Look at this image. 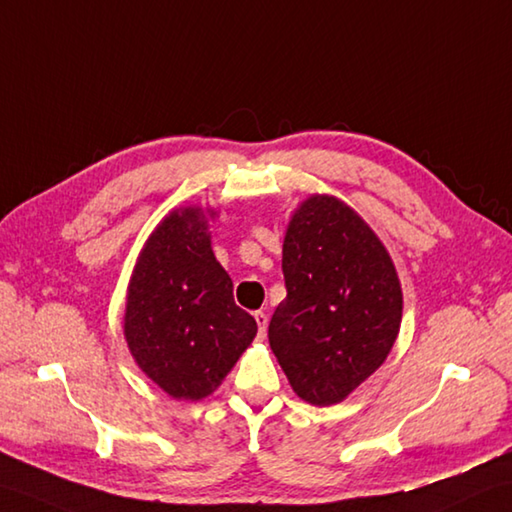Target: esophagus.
<instances>
[{"label":"esophagus","instance_id":"34e87169","mask_svg":"<svg viewBox=\"0 0 512 512\" xmlns=\"http://www.w3.org/2000/svg\"><path fill=\"white\" fill-rule=\"evenodd\" d=\"M257 320V329H259V338H266V329H268V316L264 312H255Z\"/></svg>","mask_w":512,"mask_h":512}]
</instances>
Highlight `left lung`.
<instances>
[{"instance_id":"1","label":"left lung","mask_w":512,"mask_h":512,"mask_svg":"<svg viewBox=\"0 0 512 512\" xmlns=\"http://www.w3.org/2000/svg\"><path fill=\"white\" fill-rule=\"evenodd\" d=\"M288 296L270 318V349L312 406L347 399L397 340L403 294L373 229L334 196H310L283 240Z\"/></svg>"}]
</instances>
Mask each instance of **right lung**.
Here are the masks:
<instances>
[{"label": "right lung", "instance_id": "obj_1", "mask_svg": "<svg viewBox=\"0 0 512 512\" xmlns=\"http://www.w3.org/2000/svg\"><path fill=\"white\" fill-rule=\"evenodd\" d=\"M213 216V211H209ZM257 334L233 301L200 207L174 209L141 248L128 285L124 336L154 384L174 399L211 395Z\"/></svg>", "mask_w": 512, "mask_h": 512}]
</instances>
